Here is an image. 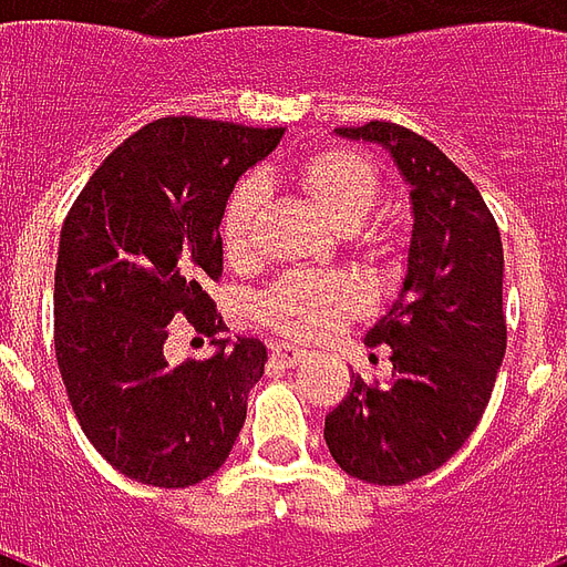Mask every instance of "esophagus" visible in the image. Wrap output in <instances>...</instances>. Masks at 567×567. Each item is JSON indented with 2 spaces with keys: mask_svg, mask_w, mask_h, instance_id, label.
Segmentation results:
<instances>
[{
  "mask_svg": "<svg viewBox=\"0 0 567 567\" xmlns=\"http://www.w3.org/2000/svg\"><path fill=\"white\" fill-rule=\"evenodd\" d=\"M270 355H274V362L285 364V368H293V364H300L309 350H302V347H291V344H274L270 347Z\"/></svg>",
  "mask_w": 567,
  "mask_h": 567,
  "instance_id": "esophagus-1",
  "label": "esophagus"
}]
</instances>
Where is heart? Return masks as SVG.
<instances>
[{"mask_svg": "<svg viewBox=\"0 0 567 567\" xmlns=\"http://www.w3.org/2000/svg\"><path fill=\"white\" fill-rule=\"evenodd\" d=\"M291 182L311 203L344 229L347 240L362 252H382V238L368 217L382 199L377 164L353 146H327L306 155L291 171ZM265 208V185L238 182L223 208L220 238L229 261H247L256 252L258 214ZM362 309V288L347 274L297 270L282 276L258 297L261 323L293 341H318Z\"/></svg>", "mask_w": 567, "mask_h": 567, "instance_id": "obj_1", "label": "heart"}]
</instances>
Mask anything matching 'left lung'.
I'll return each instance as SVG.
<instances>
[{
    "instance_id": "obj_1",
    "label": "left lung",
    "mask_w": 567,
    "mask_h": 567,
    "mask_svg": "<svg viewBox=\"0 0 567 567\" xmlns=\"http://www.w3.org/2000/svg\"><path fill=\"white\" fill-rule=\"evenodd\" d=\"M336 132L388 150L414 220L403 285L364 338L391 347V382L353 373L323 439L355 480L403 485L444 465L492 400L506 353L501 229L474 182L412 128L371 120Z\"/></svg>"
}]
</instances>
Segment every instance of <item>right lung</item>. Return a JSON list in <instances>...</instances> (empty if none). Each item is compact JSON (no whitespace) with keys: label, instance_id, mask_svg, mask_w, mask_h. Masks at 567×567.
Segmentation results:
<instances>
[{"label":"right lung","instance_id":"right-lung-1","mask_svg":"<svg viewBox=\"0 0 567 567\" xmlns=\"http://www.w3.org/2000/svg\"><path fill=\"white\" fill-rule=\"evenodd\" d=\"M282 135L199 117L146 123L100 164L61 226L58 371L84 435L135 483H203L244 426L267 350L258 338L226 350L203 285L223 274L235 182ZM185 322L215 338L212 360L166 362V338Z\"/></svg>","mask_w":567,"mask_h":567}]
</instances>
